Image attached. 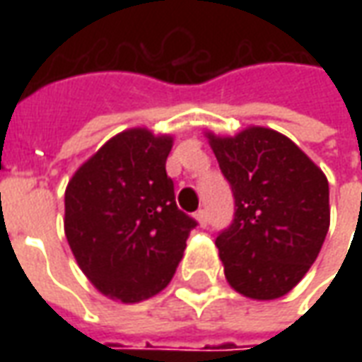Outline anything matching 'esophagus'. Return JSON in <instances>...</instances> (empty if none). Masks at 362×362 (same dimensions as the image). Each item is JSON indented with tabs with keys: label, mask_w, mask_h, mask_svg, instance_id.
I'll return each mask as SVG.
<instances>
[{
	"label": "esophagus",
	"mask_w": 362,
	"mask_h": 362,
	"mask_svg": "<svg viewBox=\"0 0 362 362\" xmlns=\"http://www.w3.org/2000/svg\"><path fill=\"white\" fill-rule=\"evenodd\" d=\"M196 219L199 221L202 227H207V225H209V213H207V209H199V211L196 213Z\"/></svg>",
	"instance_id": "obj_1"
}]
</instances>
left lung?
<instances>
[{
  "label": "left lung",
  "instance_id": "1",
  "mask_svg": "<svg viewBox=\"0 0 362 362\" xmlns=\"http://www.w3.org/2000/svg\"><path fill=\"white\" fill-rule=\"evenodd\" d=\"M209 143L235 197L217 236L230 287L256 300L287 295L320 254L329 228L324 173L285 135L250 127Z\"/></svg>",
  "mask_w": 362,
  "mask_h": 362
}]
</instances>
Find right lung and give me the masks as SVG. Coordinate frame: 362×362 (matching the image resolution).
Listing matches in <instances>:
<instances>
[{
  "mask_svg": "<svg viewBox=\"0 0 362 362\" xmlns=\"http://www.w3.org/2000/svg\"><path fill=\"white\" fill-rule=\"evenodd\" d=\"M173 137L122 132L74 174L66 189V236L103 295L139 303L170 283L197 221L178 209L166 174Z\"/></svg>",
  "mask_w": 362,
  "mask_h": 362,
  "instance_id": "add662e5",
  "label": "right lung"
}]
</instances>
